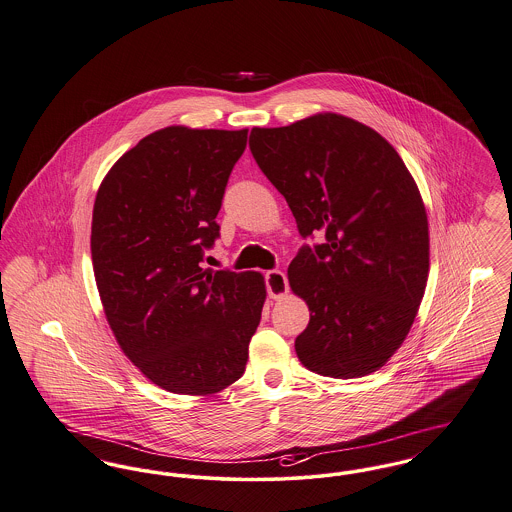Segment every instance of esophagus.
<instances>
[{
  "mask_svg": "<svg viewBox=\"0 0 512 512\" xmlns=\"http://www.w3.org/2000/svg\"><path fill=\"white\" fill-rule=\"evenodd\" d=\"M266 289H268V295L272 299H281L287 295L289 291V283H287V277L281 270H270L266 272Z\"/></svg>",
  "mask_w": 512,
  "mask_h": 512,
  "instance_id": "esophagus-1",
  "label": "esophagus"
}]
</instances>
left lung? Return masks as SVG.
Returning <instances> with one entry per match:
<instances>
[{
	"instance_id": "obj_1",
	"label": "left lung",
	"mask_w": 512,
	"mask_h": 512,
	"mask_svg": "<svg viewBox=\"0 0 512 512\" xmlns=\"http://www.w3.org/2000/svg\"><path fill=\"white\" fill-rule=\"evenodd\" d=\"M250 151L299 233L326 237L287 270L310 310L299 361L332 378L375 373L406 340L429 275L427 211L408 167L373 128L334 112L252 128Z\"/></svg>"
}]
</instances>
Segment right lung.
Wrapping results in <instances>:
<instances>
[{
    "label": "right lung",
    "mask_w": 512,
    "mask_h": 512,
    "mask_svg": "<svg viewBox=\"0 0 512 512\" xmlns=\"http://www.w3.org/2000/svg\"><path fill=\"white\" fill-rule=\"evenodd\" d=\"M246 137L157 130L112 165L95 198L91 256L106 320L126 357L172 394L211 396L239 380L260 324L264 275L202 266Z\"/></svg>",
    "instance_id": "right-lung-1"
}]
</instances>
